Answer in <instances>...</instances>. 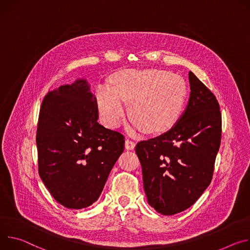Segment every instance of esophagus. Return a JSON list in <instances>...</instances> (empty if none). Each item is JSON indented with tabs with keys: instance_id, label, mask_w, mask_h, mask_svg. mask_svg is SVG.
Segmentation results:
<instances>
[{
	"instance_id": "34e87169",
	"label": "esophagus",
	"mask_w": 250,
	"mask_h": 250,
	"mask_svg": "<svg viewBox=\"0 0 250 250\" xmlns=\"http://www.w3.org/2000/svg\"><path fill=\"white\" fill-rule=\"evenodd\" d=\"M135 146H136V144L132 140H130V139L125 140V148L127 150H133L135 148Z\"/></svg>"
}]
</instances>
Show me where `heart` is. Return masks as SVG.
<instances>
[{"instance_id": "heart-1", "label": "heart", "mask_w": 250, "mask_h": 250, "mask_svg": "<svg viewBox=\"0 0 250 250\" xmlns=\"http://www.w3.org/2000/svg\"><path fill=\"white\" fill-rule=\"evenodd\" d=\"M187 96L185 80L177 74L160 69L127 71L116 77L114 88L100 85L96 91L99 113L105 124L118 127L131 104L136 129L161 133L179 120Z\"/></svg>"}]
</instances>
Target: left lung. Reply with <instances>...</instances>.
<instances>
[{"label": "left lung", "instance_id": "left-lung-1", "mask_svg": "<svg viewBox=\"0 0 250 250\" xmlns=\"http://www.w3.org/2000/svg\"><path fill=\"white\" fill-rule=\"evenodd\" d=\"M188 81V102L177 123L135 149L148 204L164 215L181 212L198 201L211 182L220 145L219 104L191 71Z\"/></svg>", "mask_w": 250, "mask_h": 250}]
</instances>
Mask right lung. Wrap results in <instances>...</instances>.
<instances>
[{
	"instance_id": "right-lung-1",
	"label": "right lung",
	"mask_w": 250,
	"mask_h": 250,
	"mask_svg": "<svg viewBox=\"0 0 250 250\" xmlns=\"http://www.w3.org/2000/svg\"><path fill=\"white\" fill-rule=\"evenodd\" d=\"M96 98L86 79L49 91L38 123L39 173L54 200L67 208L100 197L124 151V136L97 122Z\"/></svg>"
}]
</instances>
